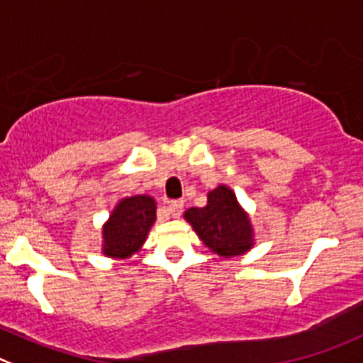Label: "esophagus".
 Listing matches in <instances>:
<instances>
[{
	"label": "esophagus",
	"instance_id": "esophagus-1",
	"mask_svg": "<svg viewBox=\"0 0 363 363\" xmlns=\"http://www.w3.org/2000/svg\"><path fill=\"white\" fill-rule=\"evenodd\" d=\"M182 208H184V202H182V201H172L170 204L166 206V209H168V213H170V215L174 216V218H177V216H181Z\"/></svg>",
	"mask_w": 363,
	"mask_h": 363
}]
</instances>
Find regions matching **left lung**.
Here are the masks:
<instances>
[{
	"label": "left lung",
	"mask_w": 363,
	"mask_h": 363,
	"mask_svg": "<svg viewBox=\"0 0 363 363\" xmlns=\"http://www.w3.org/2000/svg\"><path fill=\"white\" fill-rule=\"evenodd\" d=\"M184 220L206 247L220 258H235L249 252L256 243L252 222L236 193L228 184L208 193L204 208H189Z\"/></svg>",
	"instance_id": "obj_1"
}]
</instances>
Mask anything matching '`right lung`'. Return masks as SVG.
I'll return each instance as SVG.
<instances>
[{
    "label": "right lung",
    "instance_id": "obj_1",
    "mask_svg": "<svg viewBox=\"0 0 363 363\" xmlns=\"http://www.w3.org/2000/svg\"><path fill=\"white\" fill-rule=\"evenodd\" d=\"M155 199L132 195L118 201L101 225V254L113 259H127L141 250L155 222Z\"/></svg>",
    "mask_w": 363,
    "mask_h": 363
}]
</instances>
